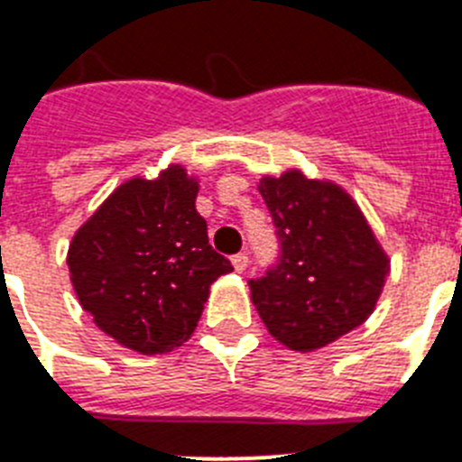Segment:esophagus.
Wrapping results in <instances>:
<instances>
[{
	"mask_svg": "<svg viewBox=\"0 0 462 462\" xmlns=\"http://www.w3.org/2000/svg\"><path fill=\"white\" fill-rule=\"evenodd\" d=\"M232 267H235L237 273H244V270L249 267V255H246V254L232 255Z\"/></svg>",
	"mask_w": 462,
	"mask_h": 462,
	"instance_id": "1",
	"label": "esophagus"
}]
</instances>
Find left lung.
<instances>
[{
    "mask_svg": "<svg viewBox=\"0 0 462 462\" xmlns=\"http://www.w3.org/2000/svg\"><path fill=\"white\" fill-rule=\"evenodd\" d=\"M258 192L282 254L265 277L249 282L251 300L282 345L296 352L327 347L369 319L390 258L340 185L291 169L263 176Z\"/></svg>",
    "mask_w": 462,
    "mask_h": 462,
    "instance_id": "left-lung-1",
    "label": "left lung"
}]
</instances>
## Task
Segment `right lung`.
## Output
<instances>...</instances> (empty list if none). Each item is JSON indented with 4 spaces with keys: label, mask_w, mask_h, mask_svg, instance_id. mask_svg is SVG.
<instances>
[{
    "label": "right lung",
    "mask_w": 462,
    "mask_h": 462,
    "mask_svg": "<svg viewBox=\"0 0 462 462\" xmlns=\"http://www.w3.org/2000/svg\"><path fill=\"white\" fill-rule=\"evenodd\" d=\"M199 183L180 164L154 180L119 185L68 249L69 279L93 324L141 355H162L192 336L208 289L230 261L208 244L195 208Z\"/></svg>",
    "instance_id": "add662e5"
}]
</instances>
